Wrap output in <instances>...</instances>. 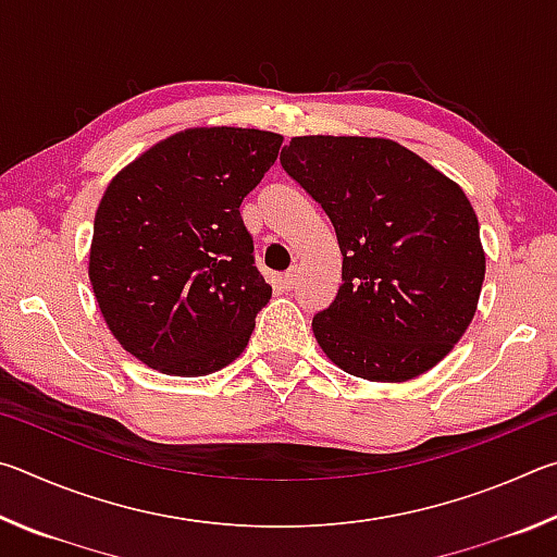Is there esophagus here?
Segmentation results:
<instances>
[{
	"label": "esophagus",
	"mask_w": 557,
	"mask_h": 557,
	"mask_svg": "<svg viewBox=\"0 0 557 557\" xmlns=\"http://www.w3.org/2000/svg\"><path fill=\"white\" fill-rule=\"evenodd\" d=\"M297 280H299V268H289V270L285 272V285H287V287H295Z\"/></svg>",
	"instance_id": "34e87169"
}]
</instances>
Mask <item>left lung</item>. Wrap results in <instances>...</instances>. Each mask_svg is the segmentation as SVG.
<instances>
[{"mask_svg":"<svg viewBox=\"0 0 557 557\" xmlns=\"http://www.w3.org/2000/svg\"><path fill=\"white\" fill-rule=\"evenodd\" d=\"M280 164L322 206L342 287L312 319L346 373L400 383L445 358L476 312L486 258L465 191L393 139L292 137Z\"/></svg>","mask_w":557,"mask_h":557,"instance_id":"obj_1","label":"left lung"}]
</instances>
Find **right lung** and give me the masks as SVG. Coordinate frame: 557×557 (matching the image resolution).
Here are the masks:
<instances>
[{
	"instance_id": "right-lung-1",
	"label": "right lung",
	"mask_w": 557,
	"mask_h": 557,
	"mask_svg": "<svg viewBox=\"0 0 557 557\" xmlns=\"http://www.w3.org/2000/svg\"><path fill=\"white\" fill-rule=\"evenodd\" d=\"M280 145L262 129H184L108 184L88 275L112 336L149 369L209 375L248 346L272 287L240 203Z\"/></svg>"
}]
</instances>
